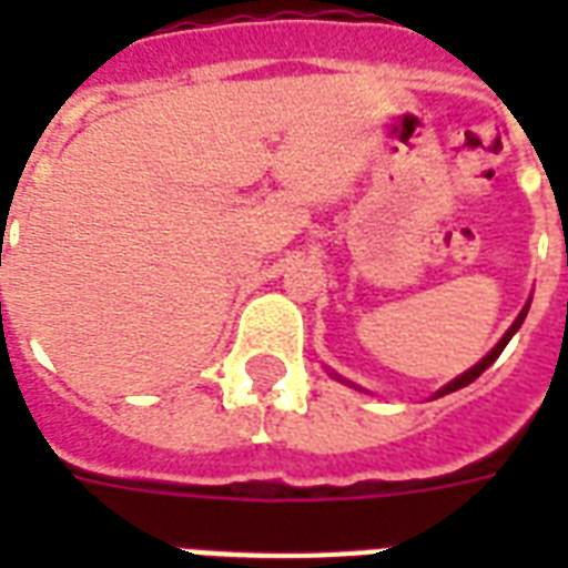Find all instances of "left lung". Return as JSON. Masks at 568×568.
<instances>
[{
    "mask_svg": "<svg viewBox=\"0 0 568 568\" xmlns=\"http://www.w3.org/2000/svg\"><path fill=\"white\" fill-rule=\"evenodd\" d=\"M528 310H530V303H525V310H521V312H519V318L513 321V327H510V329H507V333H504V336H501V342H498V345H495V347H493V351H489V354H486V356H484V359H480V363H477V365H475V368H468V372H466V374H459V377H457V379H450L448 386H445V388H439V392H436V397H442V395H448V392H457V388L468 386V383H475V379H477V377H480V374H484V372H486V368H489V365H493V363H495V359H498V356H501V351H504V347H507V342H510V338H513V336H516V329H519V327H521V321H525V315H528Z\"/></svg>",
    "mask_w": 568,
    "mask_h": 568,
    "instance_id": "obj_1",
    "label": "left lung"
}]
</instances>
